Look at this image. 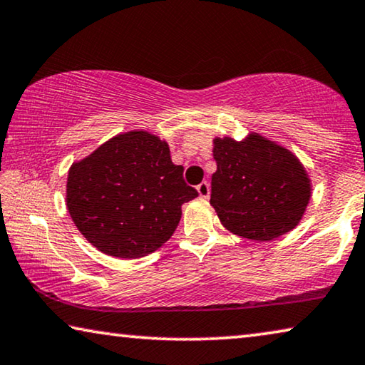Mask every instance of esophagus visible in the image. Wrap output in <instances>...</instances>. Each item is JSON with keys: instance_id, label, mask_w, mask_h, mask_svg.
I'll list each match as a JSON object with an SVG mask.
<instances>
[{"instance_id": "34e87169", "label": "esophagus", "mask_w": 365, "mask_h": 365, "mask_svg": "<svg viewBox=\"0 0 365 365\" xmlns=\"http://www.w3.org/2000/svg\"><path fill=\"white\" fill-rule=\"evenodd\" d=\"M196 190H198V195L201 198H207V196H210V183L207 182H201L198 187H196Z\"/></svg>"}]
</instances>
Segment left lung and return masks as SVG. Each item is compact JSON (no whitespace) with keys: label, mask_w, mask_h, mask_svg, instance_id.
Returning <instances> with one entry per match:
<instances>
[{"label":"left lung","mask_w":365,"mask_h":365,"mask_svg":"<svg viewBox=\"0 0 365 365\" xmlns=\"http://www.w3.org/2000/svg\"><path fill=\"white\" fill-rule=\"evenodd\" d=\"M212 144L217 169L210 203L224 227L258 242L296 227L312 196L310 177L297 155L258 133L242 141L214 138Z\"/></svg>","instance_id":"left-lung-1"}]
</instances>
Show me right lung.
Listing matches in <instances>:
<instances>
[{
    "label": "right lung",
    "mask_w": 365,
    "mask_h": 365,
    "mask_svg": "<svg viewBox=\"0 0 365 365\" xmlns=\"http://www.w3.org/2000/svg\"><path fill=\"white\" fill-rule=\"evenodd\" d=\"M198 196L167 141L131 130L69 167L66 207L89 244L115 258H141L175 232L182 205Z\"/></svg>",
    "instance_id": "1"
}]
</instances>
